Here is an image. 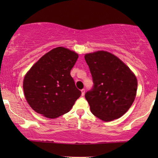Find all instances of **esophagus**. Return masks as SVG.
Returning a JSON list of instances; mask_svg holds the SVG:
<instances>
[{"label": "esophagus", "instance_id": "esophagus-1", "mask_svg": "<svg viewBox=\"0 0 158 158\" xmlns=\"http://www.w3.org/2000/svg\"><path fill=\"white\" fill-rule=\"evenodd\" d=\"M85 89H82V90H81V94H82V96H84V95H85Z\"/></svg>", "mask_w": 158, "mask_h": 158}]
</instances>
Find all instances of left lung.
Wrapping results in <instances>:
<instances>
[{
	"instance_id": "obj_1",
	"label": "left lung",
	"mask_w": 158,
	"mask_h": 158,
	"mask_svg": "<svg viewBox=\"0 0 158 158\" xmlns=\"http://www.w3.org/2000/svg\"><path fill=\"white\" fill-rule=\"evenodd\" d=\"M94 86L85 94L90 111L104 122L120 118L135 101L137 81L128 67L105 51L86 54Z\"/></svg>"
}]
</instances>
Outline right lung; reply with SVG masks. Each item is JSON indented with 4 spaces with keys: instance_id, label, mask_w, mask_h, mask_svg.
<instances>
[{
    "instance_id": "obj_1",
    "label": "right lung",
    "mask_w": 158,
    "mask_h": 158,
    "mask_svg": "<svg viewBox=\"0 0 158 158\" xmlns=\"http://www.w3.org/2000/svg\"><path fill=\"white\" fill-rule=\"evenodd\" d=\"M78 55L60 47L42 56L23 80L28 103L38 114L55 118L68 113L81 92L75 86L70 70Z\"/></svg>"
}]
</instances>
